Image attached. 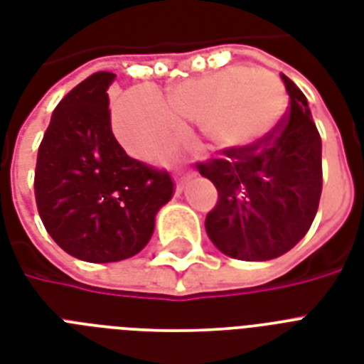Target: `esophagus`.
<instances>
[{
	"label": "esophagus",
	"mask_w": 364,
	"mask_h": 364,
	"mask_svg": "<svg viewBox=\"0 0 364 364\" xmlns=\"http://www.w3.org/2000/svg\"><path fill=\"white\" fill-rule=\"evenodd\" d=\"M183 188H185V181H177L176 183V194H181Z\"/></svg>",
	"instance_id": "1"
}]
</instances>
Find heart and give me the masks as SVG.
Wrapping results in <instances>:
<instances>
[{
	"label": "heart",
	"instance_id": "1",
	"mask_svg": "<svg viewBox=\"0 0 364 364\" xmlns=\"http://www.w3.org/2000/svg\"><path fill=\"white\" fill-rule=\"evenodd\" d=\"M285 102L276 73L232 65L177 82L164 100L153 88H132L113 105V130L122 147L145 162L166 156L181 141L183 128L194 122L211 149L236 153L270 134Z\"/></svg>",
	"mask_w": 364,
	"mask_h": 364
}]
</instances>
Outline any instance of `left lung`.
I'll use <instances>...</instances> for the list:
<instances>
[{
	"label": "left lung",
	"mask_w": 364,
	"mask_h": 364,
	"mask_svg": "<svg viewBox=\"0 0 364 364\" xmlns=\"http://www.w3.org/2000/svg\"><path fill=\"white\" fill-rule=\"evenodd\" d=\"M291 109L257 145L198 162L219 200L205 232L221 253L270 260L287 253L310 230L321 198V136L308 100L282 75Z\"/></svg>",
	"instance_id": "left-lung-1"
}]
</instances>
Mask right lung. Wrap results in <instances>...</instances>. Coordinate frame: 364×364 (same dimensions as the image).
<instances>
[{"label":"right lung","mask_w":364,"mask_h":364,"mask_svg":"<svg viewBox=\"0 0 364 364\" xmlns=\"http://www.w3.org/2000/svg\"><path fill=\"white\" fill-rule=\"evenodd\" d=\"M113 79L115 73L98 71L65 94L37 153L39 217L65 253L87 262L139 253L173 194L168 171L130 159L113 136Z\"/></svg>","instance_id":"obj_1"}]
</instances>
